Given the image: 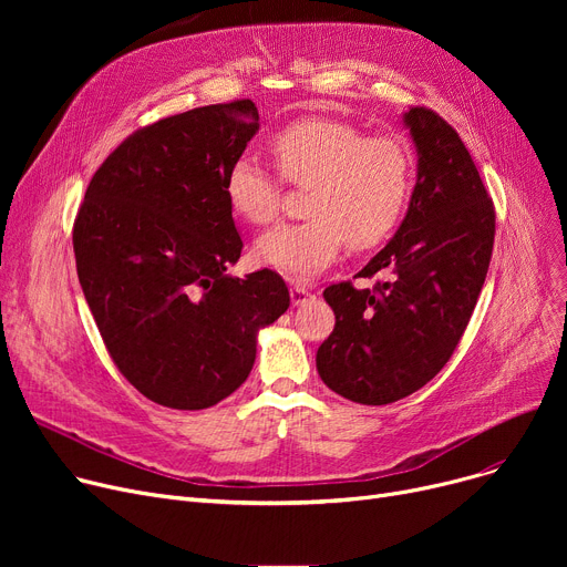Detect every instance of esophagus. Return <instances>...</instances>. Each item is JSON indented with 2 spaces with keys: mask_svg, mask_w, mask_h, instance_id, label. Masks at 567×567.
<instances>
[{
  "mask_svg": "<svg viewBox=\"0 0 567 567\" xmlns=\"http://www.w3.org/2000/svg\"><path fill=\"white\" fill-rule=\"evenodd\" d=\"M289 296H291V303H293V306H306L308 301L315 299V293H312L310 287L303 285V282H293V285L289 287Z\"/></svg>",
  "mask_w": 567,
  "mask_h": 567,
  "instance_id": "1",
  "label": "esophagus"
}]
</instances>
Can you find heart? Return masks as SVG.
Returning a JSON list of instances; mask_svg holds the SVG:
<instances>
[{
    "label": "heart",
    "mask_w": 567,
    "mask_h": 567,
    "mask_svg": "<svg viewBox=\"0 0 567 567\" xmlns=\"http://www.w3.org/2000/svg\"><path fill=\"white\" fill-rule=\"evenodd\" d=\"M271 156L287 184L308 188V218L259 236L255 259L291 278H310L329 266L344 244L370 250L393 234L406 208L413 161L409 148L385 135H365L338 118L308 116L280 128ZM225 195L231 212L250 225L280 214V178L244 156L227 169Z\"/></svg>",
    "instance_id": "obj_1"
}]
</instances>
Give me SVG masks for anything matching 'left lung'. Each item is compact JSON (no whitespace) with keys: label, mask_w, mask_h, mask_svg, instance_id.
<instances>
[{"label":"left lung","mask_w":567,"mask_h":567,"mask_svg":"<svg viewBox=\"0 0 567 567\" xmlns=\"http://www.w3.org/2000/svg\"><path fill=\"white\" fill-rule=\"evenodd\" d=\"M404 124L419 148V178L398 234L359 274L355 289L329 285L336 329L317 349V370L359 404L398 402L451 361L478 303L494 248V202L457 131L415 105Z\"/></svg>","instance_id":"1"}]
</instances>
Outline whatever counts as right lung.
Instances as JSON below:
<instances>
[{"label": "right lung", "instance_id": "obj_1", "mask_svg": "<svg viewBox=\"0 0 567 567\" xmlns=\"http://www.w3.org/2000/svg\"><path fill=\"white\" fill-rule=\"evenodd\" d=\"M257 128L248 99L158 118L103 161L78 208L89 310L118 372L156 404L195 411L231 395L257 331L289 308L276 271L227 276L244 241L225 178Z\"/></svg>", "mask_w": 567, "mask_h": 567}]
</instances>
